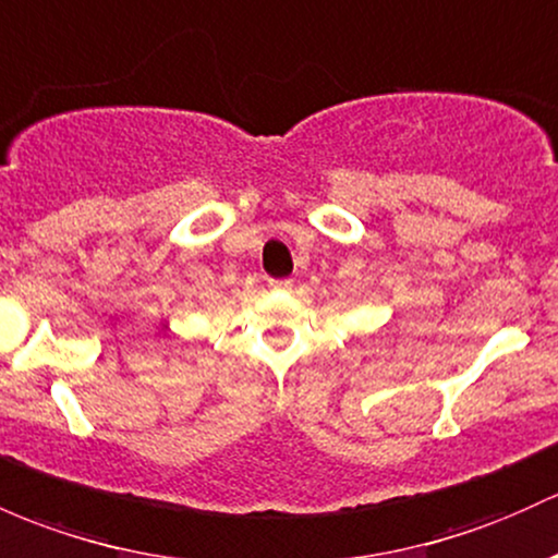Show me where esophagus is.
<instances>
[{
    "mask_svg": "<svg viewBox=\"0 0 558 558\" xmlns=\"http://www.w3.org/2000/svg\"><path fill=\"white\" fill-rule=\"evenodd\" d=\"M268 287H271V290H292V279H268Z\"/></svg>",
    "mask_w": 558,
    "mask_h": 558,
    "instance_id": "34e87169",
    "label": "esophagus"
}]
</instances>
